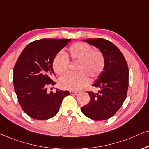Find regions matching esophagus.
Listing matches in <instances>:
<instances>
[{
	"instance_id": "1",
	"label": "esophagus",
	"mask_w": 149,
	"mask_h": 149,
	"mask_svg": "<svg viewBox=\"0 0 149 149\" xmlns=\"http://www.w3.org/2000/svg\"><path fill=\"white\" fill-rule=\"evenodd\" d=\"M70 93L72 95H77L80 93V92L79 91H70Z\"/></svg>"
}]
</instances>
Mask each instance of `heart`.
Wrapping results in <instances>:
<instances>
[{
  "label": "heart",
  "instance_id": "obj_1",
  "mask_svg": "<svg viewBox=\"0 0 149 149\" xmlns=\"http://www.w3.org/2000/svg\"><path fill=\"white\" fill-rule=\"evenodd\" d=\"M67 57L77 62L76 70L78 72L69 73L60 80V85L69 91H78L86 86L88 78L95 79L104 71L105 58L100 51L95 50L85 43H76L68 48ZM69 61L62 53H58L52 61L55 73L62 75L67 70Z\"/></svg>",
  "mask_w": 149,
  "mask_h": 149
}]
</instances>
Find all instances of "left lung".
<instances>
[{
    "label": "left lung",
    "instance_id": "8db88e82",
    "mask_svg": "<svg viewBox=\"0 0 149 149\" xmlns=\"http://www.w3.org/2000/svg\"><path fill=\"white\" fill-rule=\"evenodd\" d=\"M85 42L96 47L104 55L105 67L93 86L97 93L88 92L91 100L81 111L94 120H104L112 117L125 100L129 83V69L120 49L104 39H86Z\"/></svg>",
    "mask_w": 149,
    "mask_h": 149
}]
</instances>
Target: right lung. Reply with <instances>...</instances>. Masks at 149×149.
Instances as JSON below:
<instances>
[{"instance_id":"1","label":"right lung","mask_w":149,"mask_h":149,"mask_svg":"<svg viewBox=\"0 0 149 149\" xmlns=\"http://www.w3.org/2000/svg\"><path fill=\"white\" fill-rule=\"evenodd\" d=\"M69 39H43L26 45L13 69V86L19 104L26 114L37 120H47L58 112L62 101L70 95L68 91L56 88L47 93V86L54 85L52 61L66 46Z\"/></svg>"}]
</instances>
